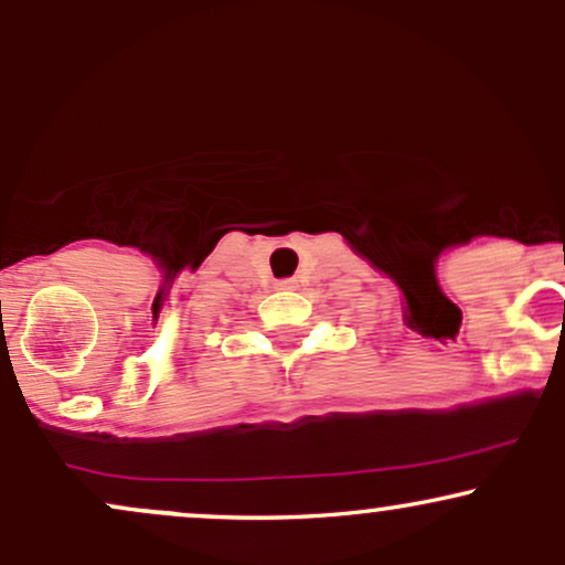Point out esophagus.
<instances>
[{
  "instance_id": "obj_1",
  "label": "esophagus",
  "mask_w": 565,
  "mask_h": 565,
  "mask_svg": "<svg viewBox=\"0 0 565 565\" xmlns=\"http://www.w3.org/2000/svg\"><path fill=\"white\" fill-rule=\"evenodd\" d=\"M297 287V278H281L276 281V289H295Z\"/></svg>"
}]
</instances>
